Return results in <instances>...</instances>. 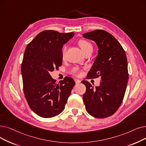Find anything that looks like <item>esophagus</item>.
Returning <instances> with one entry per match:
<instances>
[{"instance_id":"obj_1","label":"esophagus","mask_w":146,"mask_h":146,"mask_svg":"<svg viewBox=\"0 0 146 146\" xmlns=\"http://www.w3.org/2000/svg\"><path fill=\"white\" fill-rule=\"evenodd\" d=\"M74 81H75V82H76V84H80V80L79 79H74Z\"/></svg>"}]
</instances>
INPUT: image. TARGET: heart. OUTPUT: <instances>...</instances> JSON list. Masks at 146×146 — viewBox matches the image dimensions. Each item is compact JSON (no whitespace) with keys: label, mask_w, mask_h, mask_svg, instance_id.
<instances>
[{"label":"heart","mask_w":146,"mask_h":146,"mask_svg":"<svg viewBox=\"0 0 146 146\" xmlns=\"http://www.w3.org/2000/svg\"><path fill=\"white\" fill-rule=\"evenodd\" d=\"M79 45L80 47V48L82 49V50H83V52H84V54L85 52H86L88 50H90V49H92V45H91V43L90 42H89L88 41L84 40V39H81L78 42ZM66 46L64 47V48L62 49V55H64L66 51ZM72 73L73 74H74V76H79L80 74V69L78 67H74V68L72 69Z\"/></svg>","instance_id":"b5f03b06"}]
</instances>
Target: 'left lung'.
I'll use <instances>...</instances> for the list:
<instances>
[{"label": "left lung", "mask_w": 146, "mask_h": 146, "mask_svg": "<svg viewBox=\"0 0 146 146\" xmlns=\"http://www.w3.org/2000/svg\"><path fill=\"white\" fill-rule=\"evenodd\" d=\"M96 42L98 47L97 58L87 74V79L101 78L100 85L94 88L87 80L82 81L86 88L83 100L87 112L96 118L113 115L124 98L128 80V61L120 43L110 33L96 30L83 34Z\"/></svg>", "instance_id": "8db88e82"}]
</instances>
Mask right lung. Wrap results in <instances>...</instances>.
I'll return each mask as SVG.
<instances>
[{
    "mask_svg": "<svg viewBox=\"0 0 146 146\" xmlns=\"http://www.w3.org/2000/svg\"><path fill=\"white\" fill-rule=\"evenodd\" d=\"M74 35L44 30L25 49L21 69L24 94L30 108L42 117H52L64 110L75 85L67 76L56 84L49 74L62 65V48Z\"/></svg>",
    "mask_w": 146,
    "mask_h": 146,
    "instance_id": "right-lung-1",
    "label": "right lung"
}]
</instances>
